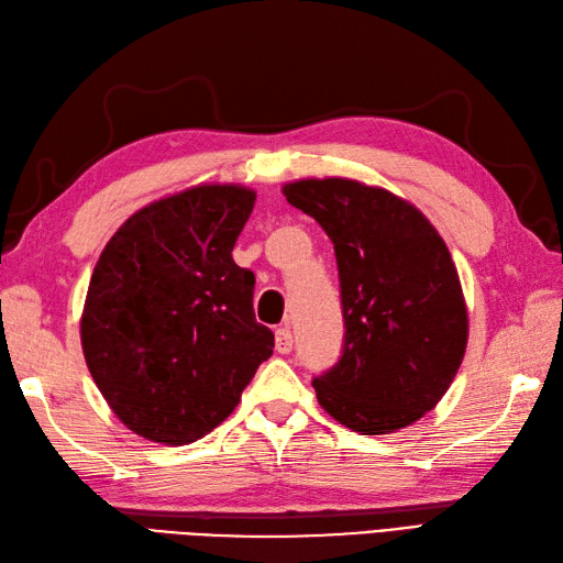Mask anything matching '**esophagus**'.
I'll list each match as a JSON object with an SVG mask.
<instances>
[{"label":"esophagus","instance_id":"esophagus-1","mask_svg":"<svg viewBox=\"0 0 563 563\" xmlns=\"http://www.w3.org/2000/svg\"><path fill=\"white\" fill-rule=\"evenodd\" d=\"M275 347H277V353H282V355H288V353L294 351V333H291V329L282 327V329L275 331Z\"/></svg>","mask_w":563,"mask_h":563}]
</instances>
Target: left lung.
I'll list each match as a JSON object with an SVG mask.
<instances>
[{"instance_id":"left-lung-1","label":"left lung","mask_w":563,"mask_h":563,"mask_svg":"<svg viewBox=\"0 0 563 563\" xmlns=\"http://www.w3.org/2000/svg\"><path fill=\"white\" fill-rule=\"evenodd\" d=\"M286 201L336 253L339 362L312 378L317 400L362 435L415 423L450 388L466 351V308L445 241L421 212L353 179H300Z\"/></svg>"}]
</instances>
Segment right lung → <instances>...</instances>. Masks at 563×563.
Returning <instances> with one entry per match:
<instances>
[{
    "label": "right lung",
    "mask_w": 563,
    "mask_h": 563,
    "mask_svg": "<svg viewBox=\"0 0 563 563\" xmlns=\"http://www.w3.org/2000/svg\"><path fill=\"white\" fill-rule=\"evenodd\" d=\"M255 194L210 185L142 208L106 244L87 288L82 351L136 435L189 445L232 415L275 333L255 322V275L232 249Z\"/></svg>",
    "instance_id": "1"
}]
</instances>
